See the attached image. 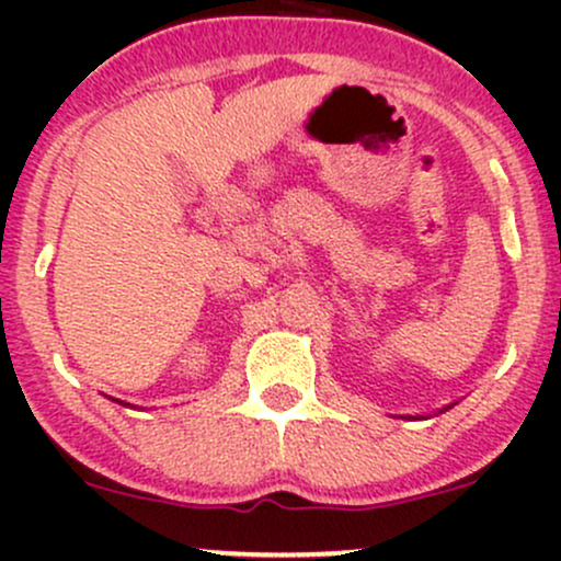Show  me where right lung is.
Wrapping results in <instances>:
<instances>
[{
	"mask_svg": "<svg viewBox=\"0 0 561 561\" xmlns=\"http://www.w3.org/2000/svg\"><path fill=\"white\" fill-rule=\"evenodd\" d=\"M124 405H128V403H124Z\"/></svg>",
	"mask_w": 561,
	"mask_h": 561,
	"instance_id": "1",
	"label": "right lung"
}]
</instances>
